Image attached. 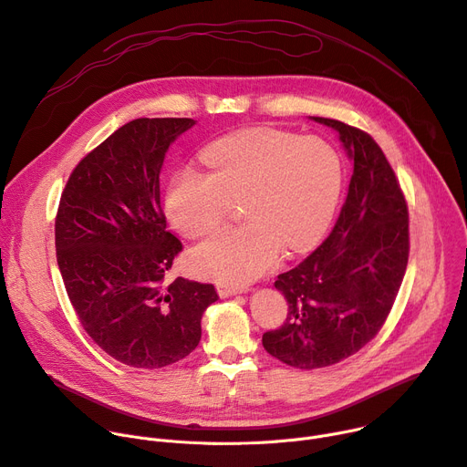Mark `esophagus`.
Masks as SVG:
<instances>
[{
	"label": "esophagus",
	"mask_w": 467,
	"mask_h": 467,
	"mask_svg": "<svg viewBox=\"0 0 467 467\" xmlns=\"http://www.w3.org/2000/svg\"><path fill=\"white\" fill-rule=\"evenodd\" d=\"M218 294L222 296V298H229V296L240 294V288H236L233 285H218Z\"/></svg>",
	"instance_id": "34e87169"
}]
</instances>
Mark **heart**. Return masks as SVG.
<instances>
[{"mask_svg":"<svg viewBox=\"0 0 467 467\" xmlns=\"http://www.w3.org/2000/svg\"><path fill=\"white\" fill-rule=\"evenodd\" d=\"M208 175L188 167L169 182L165 212L190 238L216 231L240 202L247 223L225 229L192 253V268L225 285L266 274L281 247H311L329 225L343 188V163L320 138L249 129L202 150Z\"/></svg>","mask_w":467,"mask_h":467,"instance_id":"heart-1","label":"heart"}]
</instances>
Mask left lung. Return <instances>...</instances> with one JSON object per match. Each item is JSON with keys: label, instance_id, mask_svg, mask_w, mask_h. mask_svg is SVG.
Returning a JSON list of instances; mask_svg holds the SVG:
<instances>
[{"label": "left lung", "instance_id": "obj_1", "mask_svg": "<svg viewBox=\"0 0 467 467\" xmlns=\"http://www.w3.org/2000/svg\"><path fill=\"white\" fill-rule=\"evenodd\" d=\"M311 119L338 134L354 175L331 234L275 281L288 315L279 329L263 335V347L304 370L343 361L374 338L393 307L410 253L408 204L386 154L354 126Z\"/></svg>", "mask_w": 467, "mask_h": 467}]
</instances>
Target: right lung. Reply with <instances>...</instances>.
Masks as SVG:
<instances>
[{"instance_id": "1", "label": "right lung", "mask_w": 467, "mask_h": 467, "mask_svg": "<svg viewBox=\"0 0 467 467\" xmlns=\"http://www.w3.org/2000/svg\"><path fill=\"white\" fill-rule=\"evenodd\" d=\"M193 119H136L72 171L56 218L57 265L79 324L113 359L173 365L201 341L214 285L165 283L182 244L167 231L160 171Z\"/></svg>"}]
</instances>
